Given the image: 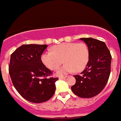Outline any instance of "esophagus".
<instances>
[{"instance_id": "34e87169", "label": "esophagus", "mask_w": 121, "mask_h": 121, "mask_svg": "<svg viewBox=\"0 0 121 121\" xmlns=\"http://www.w3.org/2000/svg\"><path fill=\"white\" fill-rule=\"evenodd\" d=\"M66 77H63V76H60L59 77V79H65Z\"/></svg>"}]
</instances>
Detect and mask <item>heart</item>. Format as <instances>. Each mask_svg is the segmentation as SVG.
Masks as SVG:
<instances>
[{"label": "heart", "mask_w": 121, "mask_h": 121, "mask_svg": "<svg viewBox=\"0 0 121 121\" xmlns=\"http://www.w3.org/2000/svg\"><path fill=\"white\" fill-rule=\"evenodd\" d=\"M41 60L51 70H56L64 62L65 65L59 68L56 74L62 76L72 72L84 70L89 60V50L84 43L75 42L63 43L54 46L52 51L48 50L42 54Z\"/></svg>", "instance_id": "obj_1"}]
</instances>
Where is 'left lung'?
<instances>
[{"mask_svg": "<svg viewBox=\"0 0 121 121\" xmlns=\"http://www.w3.org/2000/svg\"><path fill=\"white\" fill-rule=\"evenodd\" d=\"M89 50V60L81 75L73 76L76 84L71 90L78 96L90 98L104 88L110 74L112 56L104 42L91 37L81 38Z\"/></svg>", "mask_w": 121, "mask_h": 121, "instance_id": "8db88e82", "label": "left lung"}]
</instances>
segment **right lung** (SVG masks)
<instances>
[{"label":"right lung","mask_w":121,"mask_h":121,"mask_svg":"<svg viewBox=\"0 0 121 121\" xmlns=\"http://www.w3.org/2000/svg\"><path fill=\"white\" fill-rule=\"evenodd\" d=\"M47 45H22L11 55L9 73L13 84L24 99L41 103L51 99L58 78H47L51 71L41 60Z\"/></svg>","instance_id":"obj_1"}]
</instances>
